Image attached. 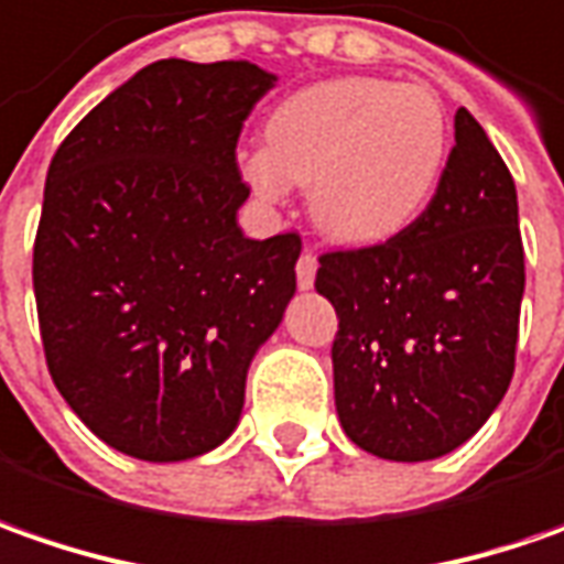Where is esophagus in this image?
I'll use <instances>...</instances> for the list:
<instances>
[{
	"mask_svg": "<svg viewBox=\"0 0 564 564\" xmlns=\"http://www.w3.org/2000/svg\"><path fill=\"white\" fill-rule=\"evenodd\" d=\"M315 271H318V259L312 249H302L300 262H296V281H300L302 290H308L315 283Z\"/></svg>",
	"mask_w": 564,
	"mask_h": 564,
	"instance_id": "34e87169",
	"label": "esophagus"
}]
</instances>
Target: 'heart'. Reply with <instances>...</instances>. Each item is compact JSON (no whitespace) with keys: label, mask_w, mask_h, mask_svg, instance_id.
<instances>
[{"label":"heart","mask_w":564,"mask_h":564,"mask_svg":"<svg viewBox=\"0 0 564 564\" xmlns=\"http://www.w3.org/2000/svg\"><path fill=\"white\" fill-rule=\"evenodd\" d=\"M446 165L437 93L380 77H334L290 93L264 121L246 181L264 199L312 186V218L352 246L383 243L431 203Z\"/></svg>","instance_id":"1"}]
</instances>
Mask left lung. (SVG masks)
<instances>
[{
	"label": "left lung",
	"mask_w": 564,
	"mask_h": 564,
	"mask_svg": "<svg viewBox=\"0 0 564 564\" xmlns=\"http://www.w3.org/2000/svg\"><path fill=\"white\" fill-rule=\"evenodd\" d=\"M318 262L315 286L340 318L330 356L346 437L393 462L475 437L509 390L524 293L514 181L484 127L458 108L427 208L383 243Z\"/></svg>",
	"instance_id": "8db88e82"
}]
</instances>
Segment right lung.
I'll use <instances>...</instances> for the list:
<instances>
[{"instance_id": "1", "label": "right lung", "mask_w": 564, "mask_h": 564, "mask_svg": "<svg viewBox=\"0 0 564 564\" xmlns=\"http://www.w3.org/2000/svg\"><path fill=\"white\" fill-rule=\"evenodd\" d=\"M274 74L162 58L52 155L33 243L50 375L118 453L203 456L234 434L246 371L296 293V230L249 240L237 140Z\"/></svg>"}]
</instances>
